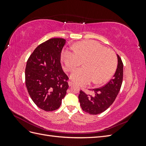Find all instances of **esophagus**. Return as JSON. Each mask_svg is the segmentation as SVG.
<instances>
[{"instance_id": "34e87169", "label": "esophagus", "mask_w": 146, "mask_h": 146, "mask_svg": "<svg viewBox=\"0 0 146 146\" xmlns=\"http://www.w3.org/2000/svg\"><path fill=\"white\" fill-rule=\"evenodd\" d=\"M68 85H69V86H71L74 85V83L72 81H69L68 82Z\"/></svg>"}]
</instances>
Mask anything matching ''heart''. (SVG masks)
Wrapping results in <instances>:
<instances>
[{
    "label": "heart",
    "instance_id": "1",
    "mask_svg": "<svg viewBox=\"0 0 146 146\" xmlns=\"http://www.w3.org/2000/svg\"><path fill=\"white\" fill-rule=\"evenodd\" d=\"M73 48L65 49L61 54L64 69L72 71L70 78L78 85H85L91 81L94 84L102 83L113 74L117 66V58L114 53L107 50L101 44L94 41L79 42Z\"/></svg>",
    "mask_w": 146,
    "mask_h": 146
}]
</instances>
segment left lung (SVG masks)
<instances>
[{
    "mask_svg": "<svg viewBox=\"0 0 146 146\" xmlns=\"http://www.w3.org/2000/svg\"><path fill=\"white\" fill-rule=\"evenodd\" d=\"M117 67L112 79L100 88L92 90L94 96L87 95L82 90L78 95L80 107L85 112L98 114L105 111L112 105L120 91L123 80V63L117 55Z\"/></svg>",
    "mask_w": 146,
    "mask_h": 146,
    "instance_id": "obj_1",
    "label": "left lung"
}]
</instances>
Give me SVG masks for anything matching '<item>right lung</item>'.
I'll use <instances>...</instances> for the list:
<instances>
[{
    "instance_id": "right-lung-1",
    "label": "right lung",
    "mask_w": 146,
    "mask_h": 146,
    "mask_svg": "<svg viewBox=\"0 0 146 146\" xmlns=\"http://www.w3.org/2000/svg\"><path fill=\"white\" fill-rule=\"evenodd\" d=\"M63 38H52L39 45L29 58L25 70V85L33 102L46 111L58 109L69 88L62 69Z\"/></svg>"
}]
</instances>
